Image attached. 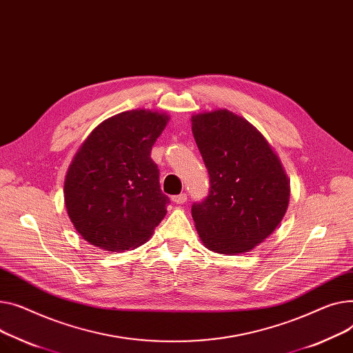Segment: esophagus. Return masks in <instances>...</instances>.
Masks as SVG:
<instances>
[{
  "instance_id": "obj_1",
  "label": "esophagus",
  "mask_w": 353,
  "mask_h": 353,
  "mask_svg": "<svg viewBox=\"0 0 353 353\" xmlns=\"http://www.w3.org/2000/svg\"><path fill=\"white\" fill-rule=\"evenodd\" d=\"M186 194H179V195H175V196H172L171 199H172V202H175V203H183V202H186Z\"/></svg>"
}]
</instances>
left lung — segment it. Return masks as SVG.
Wrapping results in <instances>:
<instances>
[{
    "mask_svg": "<svg viewBox=\"0 0 353 353\" xmlns=\"http://www.w3.org/2000/svg\"><path fill=\"white\" fill-rule=\"evenodd\" d=\"M210 174V195L192 205L202 243L222 255L252 251L271 235L289 203L288 175L263 135L245 118L215 110L191 118Z\"/></svg>",
    "mask_w": 353,
    "mask_h": 353,
    "instance_id": "1",
    "label": "left lung"
}]
</instances>
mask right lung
Here are the masks:
<instances>
[{
  "mask_svg": "<svg viewBox=\"0 0 353 353\" xmlns=\"http://www.w3.org/2000/svg\"><path fill=\"white\" fill-rule=\"evenodd\" d=\"M170 117L150 110L117 114L87 137L64 182L67 212L78 234L110 252L147 242L167 215L170 198L151 159Z\"/></svg>",
  "mask_w": 353,
  "mask_h": 353,
  "instance_id": "1",
  "label": "right lung"
}]
</instances>
